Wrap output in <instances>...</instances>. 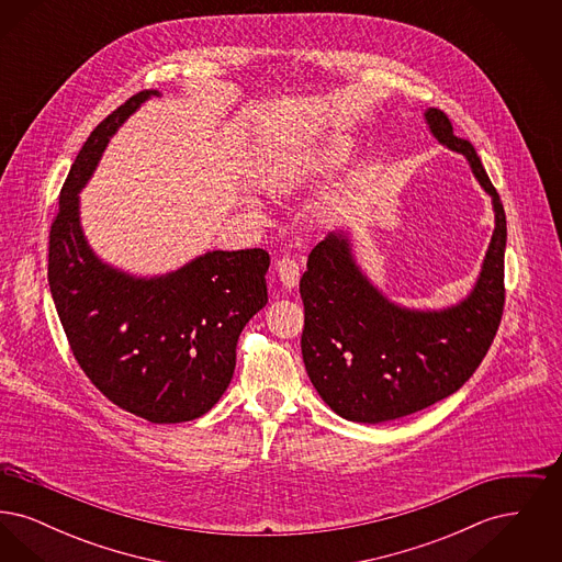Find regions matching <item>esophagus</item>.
Listing matches in <instances>:
<instances>
[{"label":"esophagus","mask_w":562,"mask_h":562,"mask_svg":"<svg viewBox=\"0 0 562 562\" xmlns=\"http://www.w3.org/2000/svg\"><path fill=\"white\" fill-rule=\"evenodd\" d=\"M276 271H278V278H280V282H282V286L284 289H294L296 284H299V263L294 261L293 257H282L278 263H276Z\"/></svg>","instance_id":"esophagus-1"}]
</instances>
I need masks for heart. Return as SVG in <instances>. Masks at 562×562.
I'll return each instance as SVG.
<instances>
[{"label":"heart","mask_w":562,"mask_h":562,"mask_svg":"<svg viewBox=\"0 0 562 562\" xmlns=\"http://www.w3.org/2000/svg\"><path fill=\"white\" fill-rule=\"evenodd\" d=\"M330 149H335V147L330 145L328 151H330ZM286 177H289V172H286V168H284V170H280V172L273 177V181H276V183H282V181H286Z\"/></svg>","instance_id":"heart-1"}]
</instances>
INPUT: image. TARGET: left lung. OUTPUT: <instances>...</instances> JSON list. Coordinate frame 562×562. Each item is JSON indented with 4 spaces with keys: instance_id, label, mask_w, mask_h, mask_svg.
Segmentation results:
<instances>
[{
    "instance_id": "left-lung-1",
    "label": "left lung",
    "mask_w": 562,
    "mask_h": 562,
    "mask_svg": "<svg viewBox=\"0 0 562 562\" xmlns=\"http://www.w3.org/2000/svg\"><path fill=\"white\" fill-rule=\"evenodd\" d=\"M424 117L491 195L495 229L472 291L442 310L406 307L381 293L358 266L346 229L314 246L299 282L303 362L322 401L356 424L392 422L454 394L479 369L504 314L508 227L499 193L451 120L434 108Z\"/></svg>"
}]
</instances>
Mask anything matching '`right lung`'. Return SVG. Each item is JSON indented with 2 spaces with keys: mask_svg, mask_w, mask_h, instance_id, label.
I'll use <instances>...</instances> for the list:
<instances>
[{
  "mask_svg": "<svg viewBox=\"0 0 562 562\" xmlns=\"http://www.w3.org/2000/svg\"><path fill=\"white\" fill-rule=\"evenodd\" d=\"M151 97L160 92L134 94L86 138L60 189L48 284L71 351L103 396L151 424H181L225 394L241 328L268 303L269 255L209 250L147 278L92 250L81 229L80 191L111 136Z\"/></svg>",
  "mask_w": 562,
  "mask_h": 562,
  "instance_id": "1",
  "label": "right lung"
}]
</instances>
